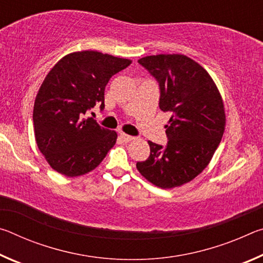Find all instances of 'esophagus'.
Masks as SVG:
<instances>
[{"label":"esophagus","instance_id":"esophagus-1","mask_svg":"<svg viewBox=\"0 0 263 263\" xmlns=\"http://www.w3.org/2000/svg\"><path fill=\"white\" fill-rule=\"evenodd\" d=\"M119 137H121V139H122L124 142H130V141H132L133 139H135V137L125 135V133H123V132L119 133Z\"/></svg>","mask_w":263,"mask_h":263}]
</instances>
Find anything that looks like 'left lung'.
Segmentation results:
<instances>
[{"label":"left lung","mask_w":263,"mask_h":263,"mask_svg":"<svg viewBox=\"0 0 263 263\" xmlns=\"http://www.w3.org/2000/svg\"><path fill=\"white\" fill-rule=\"evenodd\" d=\"M138 62L157 80L159 106L171 111L167 144L148 141L147 160L137 169L163 189L180 186L201 174L219 145L225 130L221 96L201 65L183 54H159Z\"/></svg>","instance_id":"obj_1"}]
</instances>
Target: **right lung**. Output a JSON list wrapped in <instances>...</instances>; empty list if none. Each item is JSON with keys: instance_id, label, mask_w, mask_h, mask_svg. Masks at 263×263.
I'll return each mask as SVG.
<instances>
[{"instance_id": "right-lung-1", "label": "right lung", "mask_w": 263, "mask_h": 263, "mask_svg": "<svg viewBox=\"0 0 263 263\" xmlns=\"http://www.w3.org/2000/svg\"><path fill=\"white\" fill-rule=\"evenodd\" d=\"M130 65L82 51L65 55L46 75L34 101L33 125L38 148L54 171L68 177L87 174L116 144L117 133L86 115L95 105L104 109L106 83Z\"/></svg>"}]
</instances>
